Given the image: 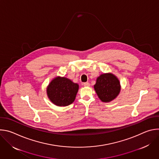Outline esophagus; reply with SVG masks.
Returning <instances> with one entry per match:
<instances>
[{"instance_id":"1","label":"esophagus","mask_w":159,"mask_h":159,"mask_svg":"<svg viewBox=\"0 0 159 159\" xmlns=\"http://www.w3.org/2000/svg\"><path fill=\"white\" fill-rule=\"evenodd\" d=\"M83 85L85 87H89L90 86V84L89 82H85V83L83 84Z\"/></svg>"}]
</instances>
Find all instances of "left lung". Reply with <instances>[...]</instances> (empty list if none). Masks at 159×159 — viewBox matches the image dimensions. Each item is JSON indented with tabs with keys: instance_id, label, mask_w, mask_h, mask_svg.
<instances>
[{
	"instance_id": "obj_1",
	"label": "left lung",
	"mask_w": 159,
	"mask_h": 159,
	"mask_svg": "<svg viewBox=\"0 0 159 159\" xmlns=\"http://www.w3.org/2000/svg\"><path fill=\"white\" fill-rule=\"evenodd\" d=\"M96 93L103 102H109L115 99L121 91L120 82L112 73L101 74L94 85Z\"/></svg>"
}]
</instances>
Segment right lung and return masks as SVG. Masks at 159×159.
<instances>
[{
	"label": "right lung",
	"mask_w": 159,
	"mask_h": 159,
	"mask_svg": "<svg viewBox=\"0 0 159 159\" xmlns=\"http://www.w3.org/2000/svg\"><path fill=\"white\" fill-rule=\"evenodd\" d=\"M79 85L65 77H56L48 84L47 93L50 101L57 106H66L75 99Z\"/></svg>",
	"instance_id": "right-lung-1"
}]
</instances>
